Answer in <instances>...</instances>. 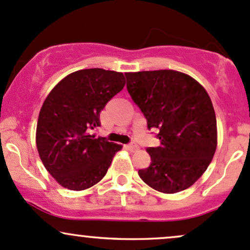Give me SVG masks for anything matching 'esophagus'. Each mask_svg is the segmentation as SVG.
Masks as SVG:
<instances>
[{
    "label": "esophagus",
    "instance_id": "1",
    "mask_svg": "<svg viewBox=\"0 0 250 250\" xmlns=\"http://www.w3.org/2000/svg\"><path fill=\"white\" fill-rule=\"evenodd\" d=\"M127 148L130 150V152H135V150L139 149V146L136 144H129L127 145Z\"/></svg>",
    "mask_w": 250,
    "mask_h": 250
}]
</instances>
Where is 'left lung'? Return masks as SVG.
<instances>
[{"instance_id":"8db88e82","label":"left lung","mask_w":250,"mask_h":250,"mask_svg":"<svg viewBox=\"0 0 250 250\" xmlns=\"http://www.w3.org/2000/svg\"><path fill=\"white\" fill-rule=\"evenodd\" d=\"M127 89L147 119L158 128L160 146L147 148L149 167L139 175L163 193L193 185L212 160L217 123L207 90L196 79L174 70L127 72Z\"/></svg>"}]
</instances>
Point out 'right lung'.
I'll return each mask as SVG.
<instances>
[{
    "instance_id": "1",
    "label": "right lung",
    "mask_w": 250,
    "mask_h": 250,
    "mask_svg": "<svg viewBox=\"0 0 250 250\" xmlns=\"http://www.w3.org/2000/svg\"><path fill=\"white\" fill-rule=\"evenodd\" d=\"M125 84L122 72L85 68L62 78L43 101L35 142L45 168L62 188L94 186L122 149L90 130L100 125V112Z\"/></svg>"
}]
</instances>
